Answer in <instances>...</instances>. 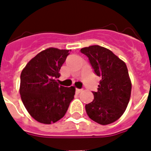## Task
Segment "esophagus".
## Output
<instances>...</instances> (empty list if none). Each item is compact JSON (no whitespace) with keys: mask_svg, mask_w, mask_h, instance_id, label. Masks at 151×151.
Segmentation results:
<instances>
[{"mask_svg":"<svg viewBox=\"0 0 151 151\" xmlns=\"http://www.w3.org/2000/svg\"><path fill=\"white\" fill-rule=\"evenodd\" d=\"M76 91L77 94H79V93H81V92L82 91V89H78V88H76Z\"/></svg>","mask_w":151,"mask_h":151,"instance_id":"obj_1","label":"esophagus"}]
</instances>
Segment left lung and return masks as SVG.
Segmentation results:
<instances>
[{
	"instance_id": "left-lung-1",
	"label": "left lung",
	"mask_w": 151,
	"mask_h": 151,
	"mask_svg": "<svg viewBox=\"0 0 151 151\" xmlns=\"http://www.w3.org/2000/svg\"><path fill=\"white\" fill-rule=\"evenodd\" d=\"M88 57L97 76L101 77L94 100L85 105L91 119L101 125L113 123L120 118L129 104L132 82L123 60L109 49L92 46L81 49Z\"/></svg>"
}]
</instances>
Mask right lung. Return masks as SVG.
I'll use <instances>...</instances> for the list:
<instances>
[{
  "mask_svg": "<svg viewBox=\"0 0 151 151\" xmlns=\"http://www.w3.org/2000/svg\"><path fill=\"white\" fill-rule=\"evenodd\" d=\"M70 50L49 47L33 57L22 69L19 93L30 116L51 124L65 116L76 92L74 86L60 85V69Z\"/></svg>",
  "mask_w": 151,
  "mask_h": 151,
  "instance_id": "1",
  "label": "right lung"
}]
</instances>
